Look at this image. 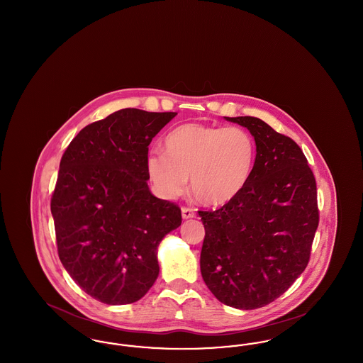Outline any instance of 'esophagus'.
<instances>
[{
  "mask_svg": "<svg viewBox=\"0 0 363 363\" xmlns=\"http://www.w3.org/2000/svg\"><path fill=\"white\" fill-rule=\"evenodd\" d=\"M182 218H184V219L196 218V211H194L193 208L182 207Z\"/></svg>",
  "mask_w": 363,
  "mask_h": 363,
  "instance_id": "esophagus-1",
  "label": "esophagus"
}]
</instances>
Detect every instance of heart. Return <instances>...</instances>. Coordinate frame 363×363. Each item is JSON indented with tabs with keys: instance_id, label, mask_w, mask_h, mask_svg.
<instances>
[{
	"instance_id": "1",
	"label": "heart",
	"mask_w": 363,
	"mask_h": 363,
	"mask_svg": "<svg viewBox=\"0 0 363 363\" xmlns=\"http://www.w3.org/2000/svg\"><path fill=\"white\" fill-rule=\"evenodd\" d=\"M163 152L147 156L145 167L156 191L169 200L190 185L197 200L223 206L234 200L255 167L256 143L240 126L185 123L164 138Z\"/></svg>"
}]
</instances>
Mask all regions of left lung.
<instances>
[{"instance_id": "left-lung-1", "label": "left lung", "mask_w": 363, "mask_h": 363, "mask_svg": "<svg viewBox=\"0 0 363 363\" xmlns=\"http://www.w3.org/2000/svg\"><path fill=\"white\" fill-rule=\"evenodd\" d=\"M249 129L256 160L241 193L199 211L206 228L200 268L222 303L250 311L286 293L309 264L318 227L317 185L293 138L256 117H225Z\"/></svg>"}]
</instances>
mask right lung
Wrapping results in <instances>:
<instances>
[{
    "label": "right lung",
    "mask_w": 363,
    "mask_h": 363,
    "mask_svg": "<svg viewBox=\"0 0 363 363\" xmlns=\"http://www.w3.org/2000/svg\"><path fill=\"white\" fill-rule=\"evenodd\" d=\"M175 116L122 108L83 128L61 157L50 201L58 257L107 305L148 293L156 247L182 222L181 208L150 191L145 167L148 145Z\"/></svg>",
    "instance_id": "1"
}]
</instances>
